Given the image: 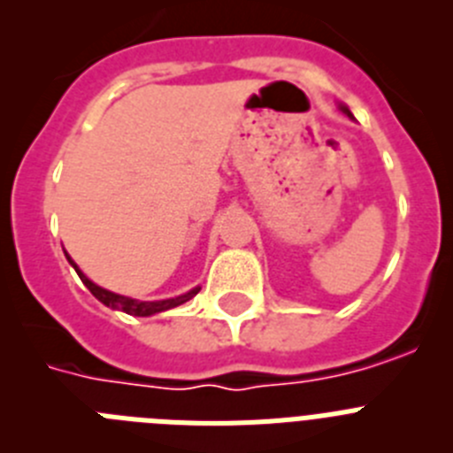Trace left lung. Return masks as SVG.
Returning a JSON list of instances; mask_svg holds the SVG:
<instances>
[{
	"instance_id": "obj_1",
	"label": "left lung",
	"mask_w": 453,
	"mask_h": 453,
	"mask_svg": "<svg viewBox=\"0 0 453 453\" xmlns=\"http://www.w3.org/2000/svg\"><path fill=\"white\" fill-rule=\"evenodd\" d=\"M342 111H345V113H347V115H349V118H351V113H349V108H345V106H342Z\"/></svg>"
}]
</instances>
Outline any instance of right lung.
I'll return each mask as SVG.
<instances>
[{"label": "right lung", "mask_w": 453, "mask_h": 453, "mask_svg": "<svg viewBox=\"0 0 453 453\" xmlns=\"http://www.w3.org/2000/svg\"><path fill=\"white\" fill-rule=\"evenodd\" d=\"M67 261L72 263V267H74V270H77V274L81 276V281L86 283L88 290H90L92 295H95V297L99 299V302L106 303V306H111V308H118V311H124V313L135 315V318H147V315L163 313V311H170V308H174V306H181V303H186L188 299H192L199 292V288H195V290L186 292V295H181V297L163 299V302H138V299L122 297V295H115V292L104 290V288L95 286V283H92L90 279H88V276L83 274V272L79 270L77 265H74V261H72L70 256H67Z\"/></svg>", "instance_id": "add662e5"}]
</instances>
